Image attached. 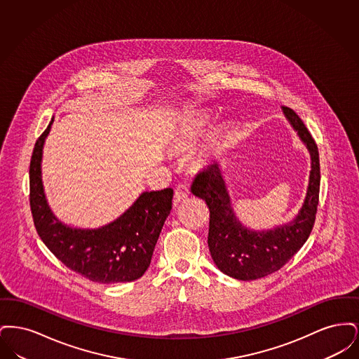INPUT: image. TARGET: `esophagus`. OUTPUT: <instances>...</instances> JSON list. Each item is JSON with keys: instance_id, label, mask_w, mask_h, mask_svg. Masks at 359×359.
Returning <instances> with one entry per match:
<instances>
[{"instance_id": "esophagus-1", "label": "esophagus", "mask_w": 359, "mask_h": 359, "mask_svg": "<svg viewBox=\"0 0 359 359\" xmlns=\"http://www.w3.org/2000/svg\"><path fill=\"white\" fill-rule=\"evenodd\" d=\"M189 196H191V192H189V188L186 184H179L175 189V202L176 203L187 199Z\"/></svg>"}]
</instances>
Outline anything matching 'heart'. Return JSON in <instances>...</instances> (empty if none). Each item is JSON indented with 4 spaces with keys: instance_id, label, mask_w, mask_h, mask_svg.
<instances>
[{
    "instance_id": "heart-1",
    "label": "heart",
    "mask_w": 359,
    "mask_h": 359,
    "mask_svg": "<svg viewBox=\"0 0 359 359\" xmlns=\"http://www.w3.org/2000/svg\"><path fill=\"white\" fill-rule=\"evenodd\" d=\"M210 116L207 113H198L192 117L179 121L170 132L168 147L173 154L191 152L198 141L205 135ZM230 130L227 123L221 122L214 125L205 138L203 145L194 154L192 161L196 167L202 168L212 160L219 157L227 145Z\"/></svg>"
}]
</instances>
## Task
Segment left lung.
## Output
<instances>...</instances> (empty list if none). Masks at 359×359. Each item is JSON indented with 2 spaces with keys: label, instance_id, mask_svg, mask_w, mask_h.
I'll list each match as a JSON object with an SVG mask.
<instances>
[{
  "label": "left lung",
  "instance_id": "left-lung-1",
  "mask_svg": "<svg viewBox=\"0 0 359 359\" xmlns=\"http://www.w3.org/2000/svg\"><path fill=\"white\" fill-rule=\"evenodd\" d=\"M281 109L311 156L304 203L290 222L268 230L243 226L234 212L218 164L196 175L191 187V192L203 199L210 210L207 242L215 265L223 273L242 281L257 280L283 268L306 243L315 223L320 188L318 145L300 117L290 107Z\"/></svg>",
  "mask_w": 359,
  "mask_h": 359
}]
</instances>
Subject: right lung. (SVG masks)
I'll list each match as a JSON object with an SVG mask.
<instances>
[{
  "instance_id": "add662e5",
  "label": "right lung",
  "mask_w": 359,
  "mask_h": 359,
  "mask_svg": "<svg viewBox=\"0 0 359 359\" xmlns=\"http://www.w3.org/2000/svg\"><path fill=\"white\" fill-rule=\"evenodd\" d=\"M51 122L37 138L29 167V202L37 234L67 268L90 281L120 284L140 278L149 268L154 246L172 208L173 189L145 191L122 215L98 229L62 222L48 205L41 160Z\"/></svg>"
}]
</instances>
